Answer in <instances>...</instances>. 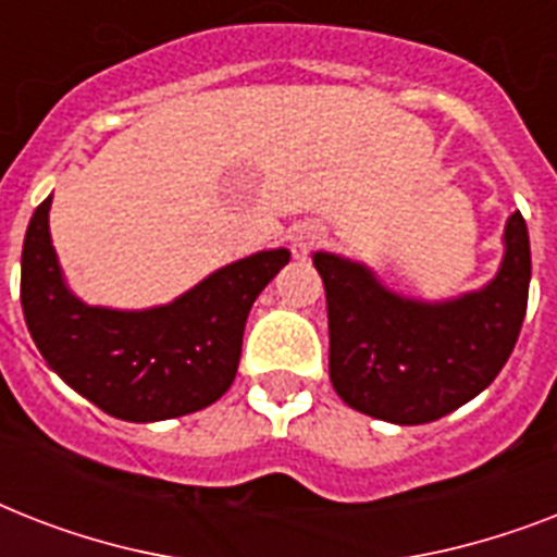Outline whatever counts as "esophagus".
Listing matches in <instances>:
<instances>
[{
  "mask_svg": "<svg viewBox=\"0 0 557 557\" xmlns=\"http://www.w3.org/2000/svg\"><path fill=\"white\" fill-rule=\"evenodd\" d=\"M326 239V234H323V227L318 225H306L300 227L295 236H292V251H295L297 260H304V257H309V253L318 248V245Z\"/></svg>",
  "mask_w": 557,
  "mask_h": 557,
  "instance_id": "obj_1",
  "label": "esophagus"
}]
</instances>
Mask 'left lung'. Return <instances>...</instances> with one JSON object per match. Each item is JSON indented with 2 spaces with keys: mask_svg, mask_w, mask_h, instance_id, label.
Masks as SVG:
<instances>
[{
  "mask_svg": "<svg viewBox=\"0 0 557 557\" xmlns=\"http://www.w3.org/2000/svg\"><path fill=\"white\" fill-rule=\"evenodd\" d=\"M506 253L488 286L424 304L389 292L367 265L314 253L330 314V379L352 410L393 424L442 419L483 393L518 344L532 251L527 219L506 222Z\"/></svg>",
  "mask_w": 557,
  "mask_h": 557,
  "instance_id": "left-lung-1",
  "label": "left lung"
}]
</instances>
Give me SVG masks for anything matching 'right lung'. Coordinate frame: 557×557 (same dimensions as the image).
<instances>
[{
  "label": "right lung",
  "mask_w": 557,
  "mask_h": 557,
  "mask_svg": "<svg viewBox=\"0 0 557 557\" xmlns=\"http://www.w3.org/2000/svg\"><path fill=\"white\" fill-rule=\"evenodd\" d=\"M48 196L22 245V314L46 364L103 413L161 422L213 405L234 384L248 312L288 262L286 248L213 271L173 304L121 312L69 292L48 234Z\"/></svg>",
  "instance_id": "1"
}]
</instances>
